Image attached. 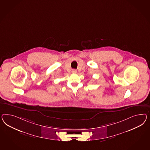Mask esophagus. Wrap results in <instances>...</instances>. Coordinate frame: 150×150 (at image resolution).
I'll list each match as a JSON object with an SVG mask.
<instances>
[{"label": "esophagus", "instance_id": "esophagus-1", "mask_svg": "<svg viewBox=\"0 0 150 150\" xmlns=\"http://www.w3.org/2000/svg\"><path fill=\"white\" fill-rule=\"evenodd\" d=\"M71 72H72V73H73V74H75V73H77V71H76V70H75V69H73Z\"/></svg>", "mask_w": 150, "mask_h": 150}]
</instances>
